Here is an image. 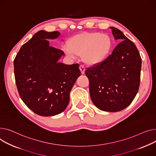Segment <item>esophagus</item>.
I'll return each mask as SVG.
<instances>
[{"label":"esophagus","instance_id":"34e87169","mask_svg":"<svg viewBox=\"0 0 156 156\" xmlns=\"http://www.w3.org/2000/svg\"><path fill=\"white\" fill-rule=\"evenodd\" d=\"M79 69H80V70L81 71V74H84V73H85V67H84V66L82 65V64H81V65L79 67Z\"/></svg>","mask_w":156,"mask_h":156}]
</instances>
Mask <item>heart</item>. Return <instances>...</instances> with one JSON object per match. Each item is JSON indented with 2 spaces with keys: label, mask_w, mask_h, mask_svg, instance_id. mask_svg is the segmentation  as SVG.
<instances>
[{
  "label": "heart",
  "mask_w": 156,
  "mask_h": 156,
  "mask_svg": "<svg viewBox=\"0 0 156 156\" xmlns=\"http://www.w3.org/2000/svg\"><path fill=\"white\" fill-rule=\"evenodd\" d=\"M112 47V40L105 33H83L74 36L63 50L68 56L77 58L82 54L83 61L88 65H96L107 57Z\"/></svg>",
  "instance_id": "obj_1"
}]
</instances>
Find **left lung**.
I'll use <instances>...</instances> for the list:
<instances>
[{
	"instance_id": "8db88e82",
	"label": "left lung",
	"mask_w": 156,
	"mask_h": 156,
	"mask_svg": "<svg viewBox=\"0 0 156 156\" xmlns=\"http://www.w3.org/2000/svg\"><path fill=\"white\" fill-rule=\"evenodd\" d=\"M115 40L122 41L101 63L87 68L89 93L102 111L117 112L129 106L139 90L142 59L133 41L118 29L110 27Z\"/></svg>"
}]
</instances>
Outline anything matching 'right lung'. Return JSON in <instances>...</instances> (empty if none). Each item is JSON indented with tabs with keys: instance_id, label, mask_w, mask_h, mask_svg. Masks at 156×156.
Listing matches in <instances>:
<instances>
[{
	"instance_id": "obj_1",
	"label": "right lung",
	"mask_w": 156,
	"mask_h": 156,
	"mask_svg": "<svg viewBox=\"0 0 156 156\" xmlns=\"http://www.w3.org/2000/svg\"><path fill=\"white\" fill-rule=\"evenodd\" d=\"M58 31H40L24 44L14 60L18 93L24 104L43 116L61 113L67 108L70 92L80 76L78 63L58 62L62 50L50 47Z\"/></svg>"
}]
</instances>
